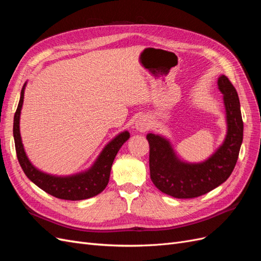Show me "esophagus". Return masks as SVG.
<instances>
[{
    "mask_svg": "<svg viewBox=\"0 0 261 261\" xmlns=\"http://www.w3.org/2000/svg\"><path fill=\"white\" fill-rule=\"evenodd\" d=\"M149 126H150V123L146 116H140L135 122V128L140 133L146 132L149 128Z\"/></svg>",
    "mask_w": 261,
    "mask_h": 261,
    "instance_id": "34e87169",
    "label": "esophagus"
}]
</instances>
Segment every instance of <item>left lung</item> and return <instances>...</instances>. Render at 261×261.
Listing matches in <instances>:
<instances>
[{"label":"left lung","mask_w":261,"mask_h":261,"mask_svg":"<svg viewBox=\"0 0 261 261\" xmlns=\"http://www.w3.org/2000/svg\"><path fill=\"white\" fill-rule=\"evenodd\" d=\"M218 89L223 94L226 134L222 144L206 160H181L168 137L147 134L150 177L162 193L174 198H195L224 183L232 174L243 141L241 105L239 94L226 76H219Z\"/></svg>","instance_id":"1"}]
</instances>
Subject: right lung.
Returning a JSON list of instances; mask_svg holds the SVG:
<instances>
[{
	"label": "right lung",
	"instance_id": "obj_1",
	"mask_svg": "<svg viewBox=\"0 0 261 261\" xmlns=\"http://www.w3.org/2000/svg\"><path fill=\"white\" fill-rule=\"evenodd\" d=\"M27 82L23 84L16 113L14 115L13 135L17 159L26 176L42 191L57 198L65 200H83L97 196L107 187L112 163L125 141L129 138V132L124 130L116 135L102 149L90 168L70 175H53L36 168L25 151L20 136L19 121L23 105V93Z\"/></svg>",
	"mask_w": 261,
	"mask_h": 261
}]
</instances>
